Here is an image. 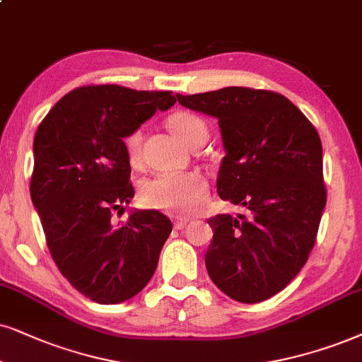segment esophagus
I'll list each match as a JSON object with an SVG mask.
<instances>
[{
	"instance_id": "34e87169",
	"label": "esophagus",
	"mask_w": 362,
	"mask_h": 362,
	"mask_svg": "<svg viewBox=\"0 0 362 362\" xmlns=\"http://www.w3.org/2000/svg\"><path fill=\"white\" fill-rule=\"evenodd\" d=\"M189 221L187 218H173V228H177V230H180V228H184Z\"/></svg>"
}]
</instances>
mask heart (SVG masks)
Returning <instances> with one entry per match:
<instances>
[{"label": "heart", "mask_w": 362, "mask_h": 362, "mask_svg": "<svg viewBox=\"0 0 362 362\" xmlns=\"http://www.w3.org/2000/svg\"><path fill=\"white\" fill-rule=\"evenodd\" d=\"M167 127L182 144H189L205 123L190 112L178 110L167 118ZM123 147L130 163L140 162L141 132L139 128L128 132ZM209 194V184L197 172H158L145 178L140 185V199L147 207L163 210L173 215H190L202 205Z\"/></svg>", "instance_id": "b5f03b06"}]
</instances>
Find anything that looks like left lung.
Segmentation results:
<instances>
[{"label":"left lung","mask_w":362,"mask_h":362,"mask_svg":"<svg viewBox=\"0 0 362 362\" xmlns=\"http://www.w3.org/2000/svg\"><path fill=\"white\" fill-rule=\"evenodd\" d=\"M177 100L218 120L227 155L217 194L249 212L207 221L209 276L239 303L269 299L299 274L317 237L326 207L317 130L276 91L227 86Z\"/></svg>","instance_id":"8db88e82"}]
</instances>
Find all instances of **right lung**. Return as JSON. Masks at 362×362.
I'll use <instances>...</instances> for the list:
<instances>
[{"instance_id":"add662e5","label":"right lung","mask_w":362,"mask_h":362,"mask_svg":"<svg viewBox=\"0 0 362 362\" xmlns=\"http://www.w3.org/2000/svg\"><path fill=\"white\" fill-rule=\"evenodd\" d=\"M175 102L172 91L80 86L49 110L35 134L30 194L49 254L63 277L98 304L139 294L172 232L158 210H135L118 226L112 215L135 195L123 139Z\"/></svg>"}]
</instances>
